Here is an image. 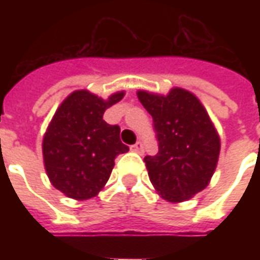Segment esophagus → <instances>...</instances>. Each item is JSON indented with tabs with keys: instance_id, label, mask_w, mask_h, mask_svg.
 <instances>
[{
	"instance_id": "obj_1",
	"label": "esophagus",
	"mask_w": 260,
	"mask_h": 260,
	"mask_svg": "<svg viewBox=\"0 0 260 260\" xmlns=\"http://www.w3.org/2000/svg\"><path fill=\"white\" fill-rule=\"evenodd\" d=\"M131 150L136 153H143L145 152V143L143 142H136L135 145L131 146Z\"/></svg>"
}]
</instances>
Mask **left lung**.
I'll return each instance as SVG.
<instances>
[{"mask_svg": "<svg viewBox=\"0 0 260 260\" xmlns=\"http://www.w3.org/2000/svg\"><path fill=\"white\" fill-rule=\"evenodd\" d=\"M153 118L158 143L156 156H146L149 178L164 199L182 202L205 189L217 166L220 139L201 102L175 87L167 96L138 91Z\"/></svg>", "mask_w": 260, "mask_h": 260, "instance_id": "left-lung-1", "label": "left lung"}]
</instances>
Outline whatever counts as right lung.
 Returning <instances> with one entry per match:
<instances>
[{"label": "right lung", "mask_w": 260, "mask_h": 260, "mask_svg": "<svg viewBox=\"0 0 260 260\" xmlns=\"http://www.w3.org/2000/svg\"><path fill=\"white\" fill-rule=\"evenodd\" d=\"M124 91L103 100L87 90H76L54 114L43 139L44 166L51 184L78 201L96 196L110 178L114 160L129 147L119 139L118 125L103 119Z\"/></svg>", "instance_id": "add662e5"}]
</instances>
